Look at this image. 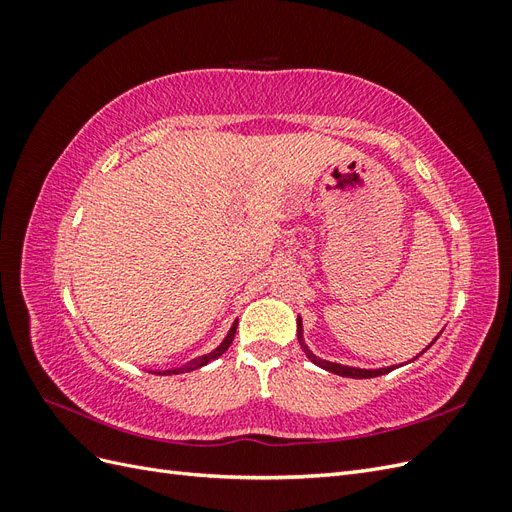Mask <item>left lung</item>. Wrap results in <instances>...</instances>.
I'll list each match as a JSON object with an SVG mask.
<instances>
[{"mask_svg": "<svg viewBox=\"0 0 512 512\" xmlns=\"http://www.w3.org/2000/svg\"><path fill=\"white\" fill-rule=\"evenodd\" d=\"M297 337H299V344H301V348H303V352H305V356L309 361H312L314 365H318V367H322V369H327V371H331V374H337V376H344V378H376V376H384V374H389V371H393V369H397V367H401V365H391V367H380V369H361V367H350V365H342V363H333V361H324V359H320V356H316L312 350L307 348V344H305V339H303V322H301V316L297 318ZM440 337V333L433 337V342L423 350V352H427L433 344H436V339ZM421 352V354H423ZM421 354H416L414 359H418V356ZM412 359V361H414Z\"/></svg>", "mask_w": 512, "mask_h": 512, "instance_id": "8db88e82", "label": "left lung"}]
</instances>
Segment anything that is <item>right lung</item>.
I'll return each instance as SVG.
<instances>
[{
    "label": "right lung",
    "mask_w": 512,
    "mask_h": 512,
    "mask_svg": "<svg viewBox=\"0 0 512 512\" xmlns=\"http://www.w3.org/2000/svg\"><path fill=\"white\" fill-rule=\"evenodd\" d=\"M235 333H237V320L232 322V327H230V331H228V335L224 337V342L215 348V350H211L209 354H205V356H198V359H192L190 363H185V365H181V367H177V369H166L164 374L166 376H170V374H185V371H194V369H198V367H203V365H207V363H211V361H215V359H220V356L228 350V346L232 344V339H235Z\"/></svg>",
    "instance_id": "1"
}]
</instances>
